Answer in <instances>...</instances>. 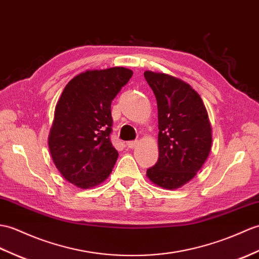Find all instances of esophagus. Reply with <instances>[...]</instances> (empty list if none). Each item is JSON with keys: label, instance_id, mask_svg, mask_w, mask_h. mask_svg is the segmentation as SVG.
<instances>
[{"label": "esophagus", "instance_id": "esophagus-1", "mask_svg": "<svg viewBox=\"0 0 259 259\" xmlns=\"http://www.w3.org/2000/svg\"><path fill=\"white\" fill-rule=\"evenodd\" d=\"M138 143H139V141H138V140H132V141H129V142L127 143V146H128V148H130V149H134V148L137 147Z\"/></svg>", "mask_w": 259, "mask_h": 259}]
</instances>
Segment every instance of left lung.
I'll use <instances>...</instances> for the list:
<instances>
[{"instance_id":"1","label":"left lung","mask_w":259,"mask_h":259,"mask_svg":"<svg viewBox=\"0 0 259 259\" xmlns=\"http://www.w3.org/2000/svg\"><path fill=\"white\" fill-rule=\"evenodd\" d=\"M158 104L159 159L147 170L150 181L176 190L191 181L212 148V127L203 100L189 83L163 73L144 71Z\"/></svg>"}]
</instances>
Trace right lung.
Instances as JSON below:
<instances>
[{"mask_svg": "<svg viewBox=\"0 0 259 259\" xmlns=\"http://www.w3.org/2000/svg\"><path fill=\"white\" fill-rule=\"evenodd\" d=\"M132 74L124 67L86 70L63 90L48 148L58 171L77 188L98 185L112 171L118 151L110 141L111 101Z\"/></svg>", "mask_w": 259, "mask_h": 259, "instance_id": "obj_1", "label": "right lung"}]
</instances>
